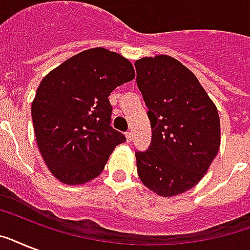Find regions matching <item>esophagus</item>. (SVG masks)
<instances>
[{
	"label": "esophagus",
	"mask_w": 250,
	"mask_h": 250,
	"mask_svg": "<svg viewBox=\"0 0 250 250\" xmlns=\"http://www.w3.org/2000/svg\"><path fill=\"white\" fill-rule=\"evenodd\" d=\"M125 139H127V143H129V141H132V132H131V131H128V132H125Z\"/></svg>",
	"instance_id": "1"
}]
</instances>
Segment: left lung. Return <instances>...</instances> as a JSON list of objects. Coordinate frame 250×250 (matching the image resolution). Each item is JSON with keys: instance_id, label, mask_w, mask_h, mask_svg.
I'll list each match as a JSON object with an SVG mask.
<instances>
[{"instance_id": "obj_1", "label": "left lung", "mask_w": 250, "mask_h": 250, "mask_svg": "<svg viewBox=\"0 0 250 250\" xmlns=\"http://www.w3.org/2000/svg\"><path fill=\"white\" fill-rule=\"evenodd\" d=\"M135 67L152 125L148 150L135 154L137 174L152 192L172 197L193 188L217 156V106L193 72L172 57H144Z\"/></svg>"}]
</instances>
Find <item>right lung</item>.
Masks as SVG:
<instances>
[{"label":"right lung","instance_id":"1","mask_svg":"<svg viewBox=\"0 0 250 250\" xmlns=\"http://www.w3.org/2000/svg\"><path fill=\"white\" fill-rule=\"evenodd\" d=\"M135 78L132 63L105 48L84 50L49 72L31 106L37 146L54 178L85 184L105 168L123 133L110 125L109 96Z\"/></svg>","mask_w":250,"mask_h":250}]
</instances>
